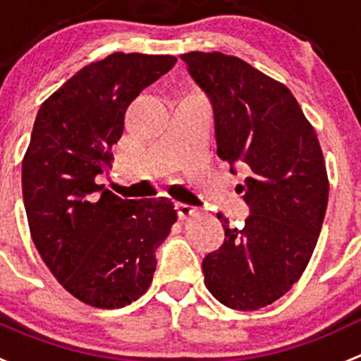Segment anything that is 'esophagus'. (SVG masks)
I'll return each instance as SVG.
<instances>
[{
    "instance_id": "obj_1",
    "label": "esophagus",
    "mask_w": 361,
    "mask_h": 361,
    "mask_svg": "<svg viewBox=\"0 0 361 361\" xmlns=\"http://www.w3.org/2000/svg\"><path fill=\"white\" fill-rule=\"evenodd\" d=\"M176 209H178V216H180L181 220H187V218L197 214V209H195L194 206H190V204H185V202H178Z\"/></svg>"
}]
</instances>
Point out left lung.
Wrapping results in <instances>:
<instances>
[{
    "label": "left lung",
    "instance_id": "left-lung-1",
    "mask_svg": "<svg viewBox=\"0 0 361 361\" xmlns=\"http://www.w3.org/2000/svg\"><path fill=\"white\" fill-rule=\"evenodd\" d=\"M214 110L216 154L248 173L241 228L218 213L225 241L202 260L204 283L224 305L257 311L283 297L311 260L329 176L314 129L283 83L221 52L181 56Z\"/></svg>",
    "mask_w": 361,
    "mask_h": 361
}]
</instances>
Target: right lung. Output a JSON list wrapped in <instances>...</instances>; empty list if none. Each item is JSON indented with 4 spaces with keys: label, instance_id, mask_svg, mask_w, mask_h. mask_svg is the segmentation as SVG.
I'll return each mask as SVG.
<instances>
[{
    "label": "right lung",
    "instance_id": "add662e5",
    "mask_svg": "<svg viewBox=\"0 0 361 361\" xmlns=\"http://www.w3.org/2000/svg\"><path fill=\"white\" fill-rule=\"evenodd\" d=\"M176 63L115 52L90 63L39 106L23 160L32 243L54 278L92 307L118 309L150 286L155 250L178 213L171 199H122L97 174L111 167L127 106Z\"/></svg>",
    "mask_w": 361,
    "mask_h": 361
}]
</instances>
